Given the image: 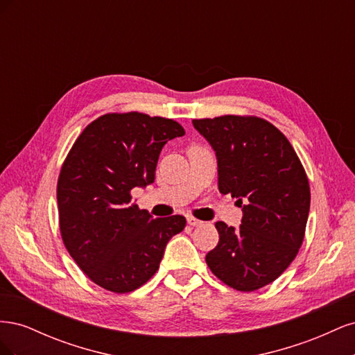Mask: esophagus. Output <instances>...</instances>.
Returning <instances> with one entry per match:
<instances>
[{"instance_id":"1","label":"esophagus","mask_w":355,"mask_h":355,"mask_svg":"<svg viewBox=\"0 0 355 355\" xmlns=\"http://www.w3.org/2000/svg\"><path fill=\"white\" fill-rule=\"evenodd\" d=\"M187 220H188V223L191 225V227H200V225L202 223L200 219H197V218H194V216H188Z\"/></svg>"}]
</instances>
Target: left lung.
<instances>
[{"mask_svg":"<svg viewBox=\"0 0 355 355\" xmlns=\"http://www.w3.org/2000/svg\"><path fill=\"white\" fill-rule=\"evenodd\" d=\"M192 124L216 153L219 191L243 207L240 228L214 223L219 243L206 262L222 283L253 292L277 280L302 245L308 176L287 137L263 118L222 115Z\"/></svg>","mask_w":355,"mask_h":355,"instance_id":"8db88e82","label":"left lung"}]
</instances>
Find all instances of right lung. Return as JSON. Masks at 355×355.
Here are the masks:
<instances>
[{
	"label": "right lung",
	"instance_id": "add662e5",
	"mask_svg": "<svg viewBox=\"0 0 355 355\" xmlns=\"http://www.w3.org/2000/svg\"><path fill=\"white\" fill-rule=\"evenodd\" d=\"M185 130L170 118L111 112L96 118L73 142L58 179L63 244L93 283L114 293L144 286L159 268L180 214L154 219L132 189L155 179L163 146Z\"/></svg>",
	"mask_w": 355,
	"mask_h": 355
}]
</instances>
